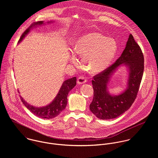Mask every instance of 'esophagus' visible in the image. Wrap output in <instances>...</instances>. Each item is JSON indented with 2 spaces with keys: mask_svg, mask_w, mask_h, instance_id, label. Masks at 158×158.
Here are the masks:
<instances>
[{
  "mask_svg": "<svg viewBox=\"0 0 158 158\" xmlns=\"http://www.w3.org/2000/svg\"><path fill=\"white\" fill-rule=\"evenodd\" d=\"M87 81V80L84 77H80L77 79V83L78 85H83Z\"/></svg>",
  "mask_w": 158,
  "mask_h": 158,
  "instance_id": "1",
  "label": "esophagus"
}]
</instances>
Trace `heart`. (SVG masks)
<instances>
[{
    "label": "heart",
    "instance_id": "1",
    "mask_svg": "<svg viewBox=\"0 0 158 158\" xmlns=\"http://www.w3.org/2000/svg\"><path fill=\"white\" fill-rule=\"evenodd\" d=\"M117 50L115 41L96 32L88 33L80 36L75 42L73 52L82 56L84 68L91 73H100L108 68L114 58ZM72 63L77 62L74 55L70 56Z\"/></svg>",
    "mask_w": 158,
    "mask_h": 158
}]
</instances>
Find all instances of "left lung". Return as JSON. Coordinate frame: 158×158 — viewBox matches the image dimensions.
I'll use <instances>...</instances> for the list:
<instances>
[{
	"mask_svg": "<svg viewBox=\"0 0 158 158\" xmlns=\"http://www.w3.org/2000/svg\"><path fill=\"white\" fill-rule=\"evenodd\" d=\"M123 65L129 73L126 88L119 94L113 95L108 90L110 78L116 70ZM143 69L142 50L133 35L130 34L124 50L115 63L94 77L92 80L94 98L89 106L90 111L102 120L117 118L127 111L135 100Z\"/></svg>",
	"mask_w": 158,
	"mask_h": 158,
	"instance_id": "1",
	"label": "left lung"
}]
</instances>
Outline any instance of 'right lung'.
<instances>
[{"mask_svg": "<svg viewBox=\"0 0 158 158\" xmlns=\"http://www.w3.org/2000/svg\"><path fill=\"white\" fill-rule=\"evenodd\" d=\"M53 21H50L47 23H51ZM44 24V21H38L37 23H32L24 31L20 40H19L18 43L19 44L23 41L24 38L28 34V33L30 31L31 29ZM76 80L77 78L75 77L65 80L63 82L58 93L57 94L56 96L53 99V100L51 103L44 106L36 107L31 105L28 104L24 99H23L21 96H20L21 100L23 104L25 106V107L36 116L42 118H53L58 115L66 108L68 103V94L76 86ZM18 92L19 93V92Z\"/></svg>", "mask_w": 158, "mask_h": 158, "instance_id": "1", "label": "right lung"}]
</instances>
